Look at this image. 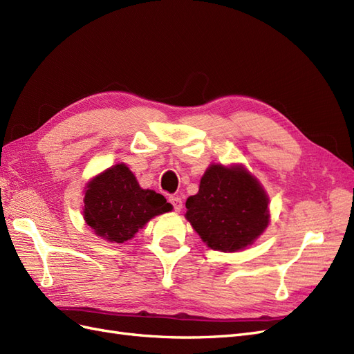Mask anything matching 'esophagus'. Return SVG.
<instances>
[{
	"label": "esophagus",
	"mask_w": 354,
	"mask_h": 354,
	"mask_svg": "<svg viewBox=\"0 0 354 354\" xmlns=\"http://www.w3.org/2000/svg\"><path fill=\"white\" fill-rule=\"evenodd\" d=\"M168 201H169V203H171V205H173V208L176 211H180L181 208H183V201H181L180 196H169Z\"/></svg>",
	"instance_id": "1"
}]
</instances>
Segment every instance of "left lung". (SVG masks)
Here are the masks:
<instances>
[{
    "label": "left lung",
    "mask_w": 354,
    "mask_h": 354,
    "mask_svg": "<svg viewBox=\"0 0 354 354\" xmlns=\"http://www.w3.org/2000/svg\"><path fill=\"white\" fill-rule=\"evenodd\" d=\"M267 205L266 192L245 168L211 165L198 194L186 201V218L209 248L233 252L264 232Z\"/></svg>",
    "instance_id": "obj_1"
}]
</instances>
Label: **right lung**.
Listing matches in <instances>:
<instances>
[{
    "mask_svg": "<svg viewBox=\"0 0 354 354\" xmlns=\"http://www.w3.org/2000/svg\"><path fill=\"white\" fill-rule=\"evenodd\" d=\"M173 209L153 190L138 186L125 164H118L91 180L84 198V218L103 239L122 243L155 216Z\"/></svg>",
    "mask_w": 354,
    "mask_h": 354,
    "instance_id": "add662e5",
    "label": "right lung"
}]
</instances>
